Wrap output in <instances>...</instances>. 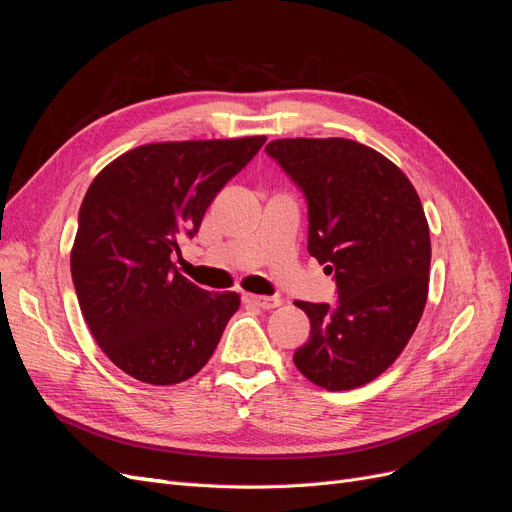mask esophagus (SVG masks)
I'll return each instance as SVG.
<instances>
[{
    "mask_svg": "<svg viewBox=\"0 0 512 512\" xmlns=\"http://www.w3.org/2000/svg\"><path fill=\"white\" fill-rule=\"evenodd\" d=\"M243 301L247 305H254V307H260V309H273L277 305H282V301L277 297H262V294H252V292H245Z\"/></svg>",
    "mask_w": 512,
    "mask_h": 512,
    "instance_id": "obj_1",
    "label": "esophagus"
}]
</instances>
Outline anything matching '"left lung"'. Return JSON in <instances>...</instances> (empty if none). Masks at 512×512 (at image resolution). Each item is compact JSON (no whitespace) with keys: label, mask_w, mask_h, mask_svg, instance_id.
I'll use <instances>...</instances> for the list:
<instances>
[{"label":"left lung","mask_w":512,"mask_h":512,"mask_svg":"<svg viewBox=\"0 0 512 512\" xmlns=\"http://www.w3.org/2000/svg\"><path fill=\"white\" fill-rule=\"evenodd\" d=\"M269 156L307 200V252L335 277L337 301H294L312 324L294 352L327 391L378 378L423 316L431 241L414 185L382 153L348 138H282Z\"/></svg>","instance_id":"1"}]
</instances>
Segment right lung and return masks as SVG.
<instances>
[{"label": "right lung", "mask_w": 512, "mask_h": 512, "mask_svg": "<svg viewBox=\"0 0 512 512\" xmlns=\"http://www.w3.org/2000/svg\"><path fill=\"white\" fill-rule=\"evenodd\" d=\"M265 141L141 145L91 181L70 254L72 282L91 335L128 376L177 384L218 348L239 294L198 288L170 258Z\"/></svg>", "instance_id": "1"}]
</instances>
